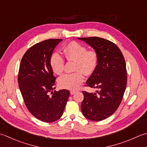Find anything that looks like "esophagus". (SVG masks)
<instances>
[{
	"label": "esophagus",
	"instance_id": "34e87169",
	"mask_svg": "<svg viewBox=\"0 0 147 147\" xmlns=\"http://www.w3.org/2000/svg\"><path fill=\"white\" fill-rule=\"evenodd\" d=\"M76 91H75V90H71L70 91V94H71V95H73V94H74L76 93Z\"/></svg>",
	"mask_w": 147,
	"mask_h": 147
}]
</instances>
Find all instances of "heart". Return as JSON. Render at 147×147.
Instances as JSON below:
<instances>
[{"mask_svg": "<svg viewBox=\"0 0 147 147\" xmlns=\"http://www.w3.org/2000/svg\"><path fill=\"white\" fill-rule=\"evenodd\" d=\"M64 53L69 60L74 61L72 74H65L58 80L60 87L67 90H76L84 81V75H91L98 64V55L94 50H87L85 45L72 41L64 48ZM50 64L53 71L57 74L62 73L64 69V59L58 51L51 55Z\"/></svg>", "mask_w": 147, "mask_h": 147, "instance_id": "1", "label": "heart"}]
</instances>
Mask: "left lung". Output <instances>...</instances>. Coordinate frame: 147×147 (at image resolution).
<instances>
[{
	"label": "left lung",
	"mask_w": 147,
	"mask_h": 147,
	"mask_svg": "<svg viewBox=\"0 0 147 147\" xmlns=\"http://www.w3.org/2000/svg\"><path fill=\"white\" fill-rule=\"evenodd\" d=\"M98 55V64L85 86L98 88L97 93L82 91V111L92 121H100L113 114L122 102L127 85L125 61L119 48L97 37H81Z\"/></svg>",
	"instance_id": "1"
}]
</instances>
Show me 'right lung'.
Returning a JSON list of instances; mask_svg holds the SVG:
<instances>
[{
  "label": "right lung",
  "instance_id": "1",
  "mask_svg": "<svg viewBox=\"0 0 147 147\" xmlns=\"http://www.w3.org/2000/svg\"><path fill=\"white\" fill-rule=\"evenodd\" d=\"M61 39L36 43L26 51L20 65L18 82L26 107L37 119L52 122L62 117L69 91L53 89L55 77L50 64L54 48ZM53 94L49 96V93Z\"/></svg>",
  "mask_w": 147,
  "mask_h": 147
}]
</instances>
